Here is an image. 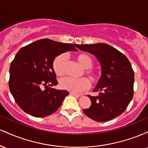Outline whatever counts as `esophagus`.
<instances>
[{"label":"esophagus","mask_w":148,"mask_h":148,"mask_svg":"<svg viewBox=\"0 0 148 148\" xmlns=\"http://www.w3.org/2000/svg\"><path fill=\"white\" fill-rule=\"evenodd\" d=\"M69 94H70L71 95H73L74 97H81V95L76 94V93H74V92H69Z\"/></svg>","instance_id":"34e87169"}]
</instances>
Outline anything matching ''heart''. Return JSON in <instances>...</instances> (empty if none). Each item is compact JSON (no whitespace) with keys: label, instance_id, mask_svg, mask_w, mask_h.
Instances as JSON below:
<instances>
[{"label":"heart","instance_id":"heart-1","mask_svg":"<svg viewBox=\"0 0 148 148\" xmlns=\"http://www.w3.org/2000/svg\"><path fill=\"white\" fill-rule=\"evenodd\" d=\"M76 60L80 64L86 69V74L93 84H97L99 81V75L94 71L90 70L93 66V61L89 56L86 54H79L76 56ZM67 56L64 54H60L54 59L53 62V68L54 72L58 76H62L65 74ZM61 88L77 93L83 90H86L90 87V82L86 78L81 79H73L71 77H64L60 81Z\"/></svg>","mask_w":148,"mask_h":148}]
</instances>
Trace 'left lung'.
Returning a JSON list of instances; mask_svg holds the SVG:
<instances>
[{
    "label": "left lung",
    "mask_w": 148,
    "mask_h": 148,
    "mask_svg": "<svg viewBox=\"0 0 148 148\" xmlns=\"http://www.w3.org/2000/svg\"><path fill=\"white\" fill-rule=\"evenodd\" d=\"M75 46L94 55L101 67V77L93 90L99 95H88L91 106L84 113L97 122L109 121L121 115L134 95V72L128 58L107 44Z\"/></svg>",
    "instance_id": "1"
}]
</instances>
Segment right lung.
Wrapping results in <instances>:
<instances>
[{
  "label": "right lung",
  "mask_w": 148,
  "mask_h": 148,
  "mask_svg": "<svg viewBox=\"0 0 148 148\" xmlns=\"http://www.w3.org/2000/svg\"><path fill=\"white\" fill-rule=\"evenodd\" d=\"M75 47L43 39L22 47L17 52L10 64L9 88L23 111L42 118L53 113L60 106L69 92L51 88L58 84L53 62L62 53L76 51Z\"/></svg>",
  "instance_id": "add662e5"
}]
</instances>
